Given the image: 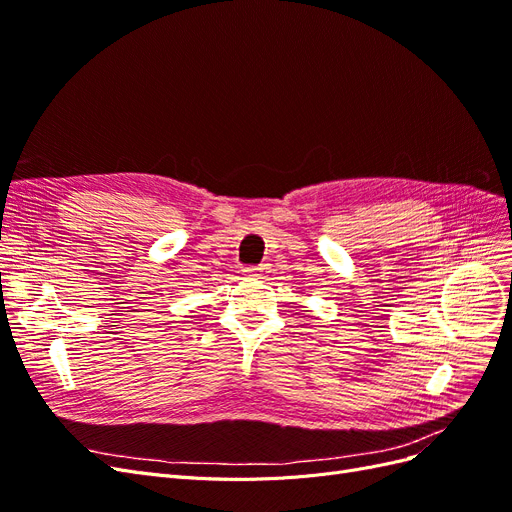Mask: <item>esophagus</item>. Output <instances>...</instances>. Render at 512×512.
<instances>
[{"label": "esophagus", "mask_w": 512, "mask_h": 512, "mask_svg": "<svg viewBox=\"0 0 512 512\" xmlns=\"http://www.w3.org/2000/svg\"><path fill=\"white\" fill-rule=\"evenodd\" d=\"M265 271H267V267H265V265H260V267H252V269H247L245 273L250 275V277H262V275H265Z\"/></svg>", "instance_id": "34e87169"}]
</instances>
